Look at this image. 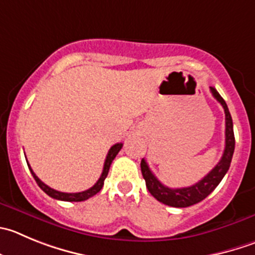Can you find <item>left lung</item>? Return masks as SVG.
<instances>
[{
  "instance_id": "obj_1",
  "label": "left lung",
  "mask_w": 255,
  "mask_h": 255,
  "mask_svg": "<svg viewBox=\"0 0 255 255\" xmlns=\"http://www.w3.org/2000/svg\"><path fill=\"white\" fill-rule=\"evenodd\" d=\"M210 91H212L213 96L217 99V101H219L220 105L223 106L225 113V147L222 159L214 166V169H212L202 180H199L198 183L191 186H188V188L179 189L168 188V186L160 183L156 179V176L151 173L145 159H142L140 166H141V173L145 179V183H146L147 190L156 200H159L162 204L174 208H186L202 202L219 185L222 179L224 178L227 171L229 170L235 146L233 120L224 99L219 95L215 87H210Z\"/></svg>"
}]
</instances>
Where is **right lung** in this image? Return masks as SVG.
Wrapping results in <instances>:
<instances>
[{
	"label": "right lung",
	"mask_w": 255,
	"mask_h": 255,
	"mask_svg": "<svg viewBox=\"0 0 255 255\" xmlns=\"http://www.w3.org/2000/svg\"><path fill=\"white\" fill-rule=\"evenodd\" d=\"M121 147H123V144H121V142L113 145V146L110 147V150H109V152H108V156H106V159H105L104 170H103V174H101L100 179L96 181L95 185L91 186V188L87 189V190L81 191V193H62V191H57V190H55V189L50 188V186L46 185L45 183H42V181H41L40 179L36 176V174L33 173V170L31 169V166L28 162H27V165H28V168H30L31 174H32L33 179L36 180L37 185L40 186V188L42 189V190L45 191L48 196H51V198H53V199H57V200H64V202H84V200L91 198V196H94L95 194H98L99 191L101 190V188L104 186V180H105L106 176H108V174H109V169H110L111 162H113V160L115 159V156L118 155V152L120 151Z\"/></svg>",
	"instance_id": "add662e5"
}]
</instances>
